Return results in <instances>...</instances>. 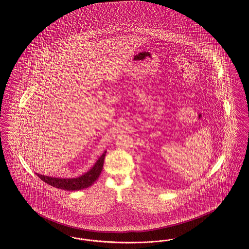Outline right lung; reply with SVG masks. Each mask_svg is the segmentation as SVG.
Masks as SVG:
<instances>
[{
  "mask_svg": "<svg viewBox=\"0 0 249 249\" xmlns=\"http://www.w3.org/2000/svg\"><path fill=\"white\" fill-rule=\"evenodd\" d=\"M106 152L107 151L103 152V154L98 158L96 163L93 165L89 171L75 178H56V177L46 176L43 174H36L42 181H45L47 184L55 188L62 189L66 191L83 190L91 186L95 181H97L98 176L101 174Z\"/></svg>",
  "mask_w": 249,
  "mask_h": 249,
  "instance_id": "right-lung-1",
  "label": "right lung"
}]
</instances>
